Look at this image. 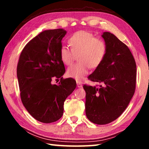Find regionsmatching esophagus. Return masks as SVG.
Wrapping results in <instances>:
<instances>
[{
    "label": "esophagus",
    "instance_id": "1",
    "mask_svg": "<svg viewBox=\"0 0 149 149\" xmlns=\"http://www.w3.org/2000/svg\"><path fill=\"white\" fill-rule=\"evenodd\" d=\"M77 87H79V88L82 87V84H81V83L79 82V81H77Z\"/></svg>",
    "mask_w": 149,
    "mask_h": 149
}]
</instances>
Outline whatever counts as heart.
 I'll use <instances>...</instances> for the list:
<instances>
[{
	"label": "heart",
	"instance_id": "1",
	"mask_svg": "<svg viewBox=\"0 0 149 149\" xmlns=\"http://www.w3.org/2000/svg\"><path fill=\"white\" fill-rule=\"evenodd\" d=\"M68 41L71 49L65 46L60 48V60L65 65H70L78 55L79 62L70 67L66 74L78 81H82L89 73L90 67L97 68L102 64L107 54V45L102 39L85 31L75 32Z\"/></svg>",
	"mask_w": 149,
	"mask_h": 149
}]
</instances>
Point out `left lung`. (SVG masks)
Masks as SVG:
<instances>
[{"label":"left lung","instance_id":"1","mask_svg":"<svg viewBox=\"0 0 149 149\" xmlns=\"http://www.w3.org/2000/svg\"><path fill=\"white\" fill-rule=\"evenodd\" d=\"M102 37L107 54L88 79L102 85H84L86 116L99 125L113 122L124 112L135 93L137 76L135 59L127 45L110 32H104Z\"/></svg>","mask_w":149,"mask_h":149}]
</instances>
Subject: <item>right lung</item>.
<instances>
[{
  "instance_id": "obj_1",
  "label": "right lung",
  "mask_w": 149,
  "mask_h": 149,
  "mask_svg": "<svg viewBox=\"0 0 149 149\" xmlns=\"http://www.w3.org/2000/svg\"><path fill=\"white\" fill-rule=\"evenodd\" d=\"M65 34L62 29L41 32L25 46L17 63L22 102L42 123L54 122L62 116L65 100L76 87L74 79L62 77L65 70L59 52ZM60 78L58 85L52 84V79Z\"/></svg>"
}]
</instances>
